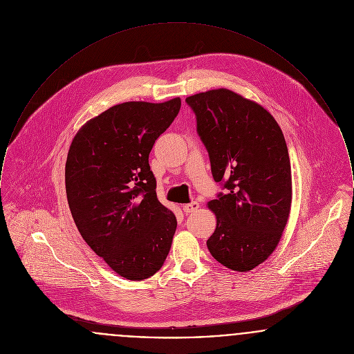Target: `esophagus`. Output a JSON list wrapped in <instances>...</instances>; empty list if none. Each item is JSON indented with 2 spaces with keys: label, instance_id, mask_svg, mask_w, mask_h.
Instances as JSON below:
<instances>
[{
  "label": "esophagus",
  "instance_id": "obj_1",
  "mask_svg": "<svg viewBox=\"0 0 354 354\" xmlns=\"http://www.w3.org/2000/svg\"><path fill=\"white\" fill-rule=\"evenodd\" d=\"M200 207V204L197 203V201H192V203H189V204L184 205V212L185 213H193V212H196L197 209Z\"/></svg>",
  "mask_w": 354,
  "mask_h": 354
}]
</instances>
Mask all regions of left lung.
<instances>
[{"label":"left lung","instance_id":"obj_1","mask_svg":"<svg viewBox=\"0 0 354 354\" xmlns=\"http://www.w3.org/2000/svg\"><path fill=\"white\" fill-rule=\"evenodd\" d=\"M196 114L212 174L223 186L209 207L217 226L206 241L223 266L248 272L279 243L292 204L288 147L273 115L227 89L185 100Z\"/></svg>","mask_w":354,"mask_h":354}]
</instances>
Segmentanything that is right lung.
<instances>
[{
	"mask_svg": "<svg viewBox=\"0 0 354 354\" xmlns=\"http://www.w3.org/2000/svg\"><path fill=\"white\" fill-rule=\"evenodd\" d=\"M181 108L124 102L88 121L65 167L68 203L78 232L115 273L142 281L167 260L177 220L157 198L149 153Z\"/></svg>",
	"mask_w": 354,
	"mask_h": 354,
	"instance_id": "obj_1",
	"label": "right lung"
}]
</instances>
